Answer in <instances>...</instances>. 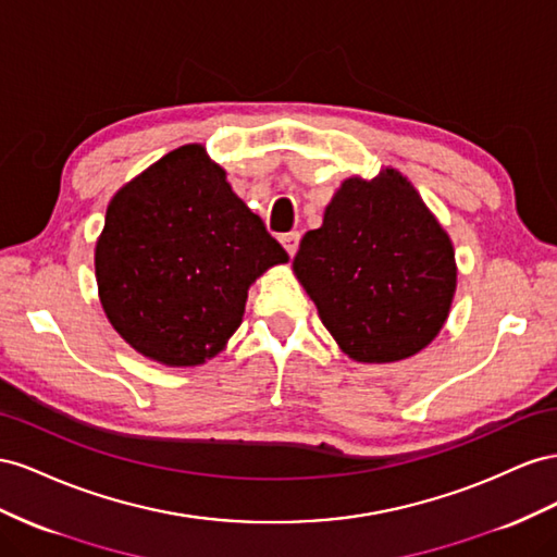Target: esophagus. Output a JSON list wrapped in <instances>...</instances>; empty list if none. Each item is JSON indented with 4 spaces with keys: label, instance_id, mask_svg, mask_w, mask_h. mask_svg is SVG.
Wrapping results in <instances>:
<instances>
[{
    "label": "esophagus",
    "instance_id": "1",
    "mask_svg": "<svg viewBox=\"0 0 557 557\" xmlns=\"http://www.w3.org/2000/svg\"><path fill=\"white\" fill-rule=\"evenodd\" d=\"M298 243H300V233H296V231L282 235V245H284V249H287L292 259H294V253L298 251Z\"/></svg>",
    "mask_w": 557,
    "mask_h": 557
}]
</instances>
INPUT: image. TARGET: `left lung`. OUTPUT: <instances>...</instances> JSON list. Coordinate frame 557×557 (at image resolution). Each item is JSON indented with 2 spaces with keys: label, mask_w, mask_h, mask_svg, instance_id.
<instances>
[{
  "label": "left lung",
  "mask_w": 557,
  "mask_h": 557,
  "mask_svg": "<svg viewBox=\"0 0 557 557\" xmlns=\"http://www.w3.org/2000/svg\"><path fill=\"white\" fill-rule=\"evenodd\" d=\"M294 275L343 352L363 363L418 355L448 320L455 249L404 174L349 177L320 228L308 231Z\"/></svg>",
  "instance_id": "left-lung-1"
}]
</instances>
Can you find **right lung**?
Returning a JSON list of instances; mask_svg holds the SVG:
<instances>
[{
    "label": "right lung",
    "mask_w": 557,
    "mask_h": 557,
    "mask_svg": "<svg viewBox=\"0 0 557 557\" xmlns=\"http://www.w3.org/2000/svg\"><path fill=\"white\" fill-rule=\"evenodd\" d=\"M289 257L200 145L170 151L111 198L95 277L119 336L198 367L240 326L251 282Z\"/></svg>",
    "instance_id": "right-lung-1"
}]
</instances>
